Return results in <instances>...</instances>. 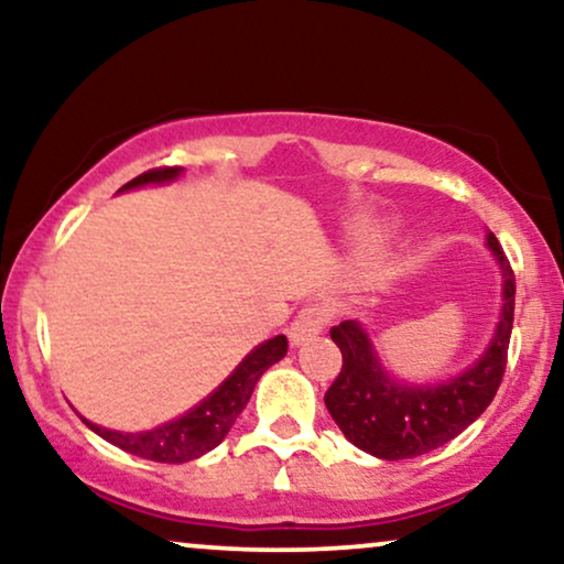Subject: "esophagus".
Instances as JSON below:
<instances>
[{"label":"esophagus","instance_id":"1","mask_svg":"<svg viewBox=\"0 0 564 564\" xmlns=\"http://www.w3.org/2000/svg\"><path fill=\"white\" fill-rule=\"evenodd\" d=\"M326 323H328V311H326V307H323V305H305L303 311L295 315V321L290 323V328H288L290 341L295 344V346L305 344L307 338L318 336L321 330L326 328Z\"/></svg>","mask_w":564,"mask_h":564}]
</instances>
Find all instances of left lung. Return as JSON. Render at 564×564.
Masks as SVG:
<instances>
[{"label": "left lung", "mask_w": 564, "mask_h": 564, "mask_svg": "<svg viewBox=\"0 0 564 564\" xmlns=\"http://www.w3.org/2000/svg\"><path fill=\"white\" fill-rule=\"evenodd\" d=\"M488 249L503 274V307L496 334L465 372L436 384L400 382L382 367L372 338L359 321L330 328L344 367L326 392V408L354 446L380 459H411L452 442L492 403L506 372L513 328L516 276L498 238Z\"/></svg>", "instance_id": "8db88e82"}]
</instances>
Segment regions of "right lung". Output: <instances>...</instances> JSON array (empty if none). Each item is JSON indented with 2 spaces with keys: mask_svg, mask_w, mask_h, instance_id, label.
<instances>
[{
  "mask_svg": "<svg viewBox=\"0 0 564 564\" xmlns=\"http://www.w3.org/2000/svg\"><path fill=\"white\" fill-rule=\"evenodd\" d=\"M182 166H161L151 169L135 180H130L120 192L145 187V184H164L174 182L176 176H182ZM284 354H288V338L274 336L269 341L259 344L251 354H246V359L230 372L218 390H213L203 403L192 408L180 419L161 423V426L151 431H138V434H122V431H110L97 426L79 415L87 426L95 431L97 436H102L105 442L120 446L122 452L135 454V457L153 459V462H166V465H182V462L197 459L215 449L223 438L228 436L230 426H234L238 415L249 403L253 388H257L259 377L267 372L269 367L276 365Z\"/></svg>",
  "mask_w": 564,
  "mask_h": 564,
  "instance_id": "1",
  "label": "right lung"
}]
</instances>
